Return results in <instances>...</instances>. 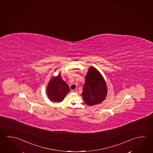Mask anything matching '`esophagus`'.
Wrapping results in <instances>:
<instances>
[{
    "instance_id": "obj_1",
    "label": "esophagus",
    "mask_w": 153,
    "mask_h": 153,
    "mask_svg": "<svg viewBox=\"0 0 153 153\" xmlns=\"http://www.w3.org/2000/svg\"><path fill=\"white\" fill-rule=\"evenodd\" d=\"M72 91L73 92H77V90L76 89H74V90H72Z\"/></svg>"
}]
</instances>
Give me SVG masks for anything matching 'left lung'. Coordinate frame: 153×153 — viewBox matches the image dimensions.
Instances as JSON below:
<instances>
[{"mask_svg": "<svg viewBox=\"0 0 153 153\" xmlns=\"http://www.w3.org/2000/svg\"><path fill=\"white\" fill-rule=\"evenodd\" d=\"M82 92L83 100L89 106L99 104L106 97L107 88L102 74L96 68L90 67L85 75Z\"/></svg>", "mask_w": 153, "mask_h": 153, "instance_id": "8db88e82", "label": "left lung"}]
</instances>
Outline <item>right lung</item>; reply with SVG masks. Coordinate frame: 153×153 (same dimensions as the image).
Listing matches in <instances>:
<instances>
[{
    "label": "right lung",
    "mask_w": 153,
    "mask_h": 153,
    "mask_svg": "<svg viewBox=\"0 0 153 153\" xmlns=\"http://www.w3.org/2000/svg\"><path fill=\"white\" fill-rule=\"evenodd\" d=\"M47 94L51 102H61L70 91L66 83L61 78V73L51 78L47 87Z\"/></svg>",
    "instance_id": "obj_1"
}]
</instances>
